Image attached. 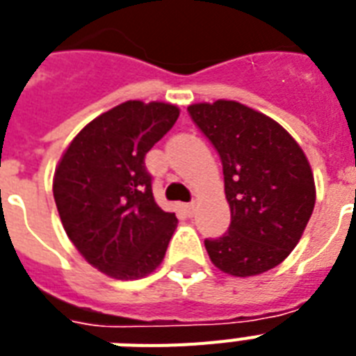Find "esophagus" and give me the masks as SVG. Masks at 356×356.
I'll list each match as a JSON object with an SVG mask.
<instances>
[{
    "instance_id": "esophagus-1",
    "label": "esophagus",
    "mask_w": 356,
    "mask_h": 356,
    "mask_svg": "<svg viewBox=\"0 0 356 356\" xmlns=\"http://www.w3.org/2000/svg\"><path fill=\"white\" fill-rule=\"evenodd\" d=\"M195 201H190V203H186V211L190 212V214H194V211H195Z\"/></svg>"
}]
</instances>
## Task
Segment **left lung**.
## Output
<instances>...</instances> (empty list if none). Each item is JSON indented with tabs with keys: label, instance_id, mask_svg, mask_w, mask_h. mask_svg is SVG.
Masks as SVG:
<instances>
[{
	"label": "left lung",
	"instance_id": "left-lung-1",
	"mask_svg": "<svg viewBox=\"0 0 356 356\" xmlns=\"http://www.w3.org/2000/svg\"><path fill=\"white\" fill-rule=\"evenodd\" d=\"M188 113L220 153L231 225L205 240L218 270L253 277L292 253L316 203L309 159L286 129L231 99L194 103Z\"/></svg>",
	"mask_w": 356,
	"mask_h": 356
}]
</instances>
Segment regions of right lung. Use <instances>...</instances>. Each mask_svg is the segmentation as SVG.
Masks as SVG:
<instances>
[{
  "mask_svg": "<svg viewBox=\"0 0 356 356\" xmlns=\"http://www.w3.org/2000/svg\"><path fill=\"white\" fill-rule=\"evenodd\" d=\"M177 118L172 103H120L86 123L55 168L64 231L88 264L113 279L155 271L177 227L175 214L156 205L144 164Z\"/></svg>",
  "mask_w": 356,
  "mask_h": 356,
  "instance_id": "add662e5",
  "label": "right lung"
}]
</instances>
